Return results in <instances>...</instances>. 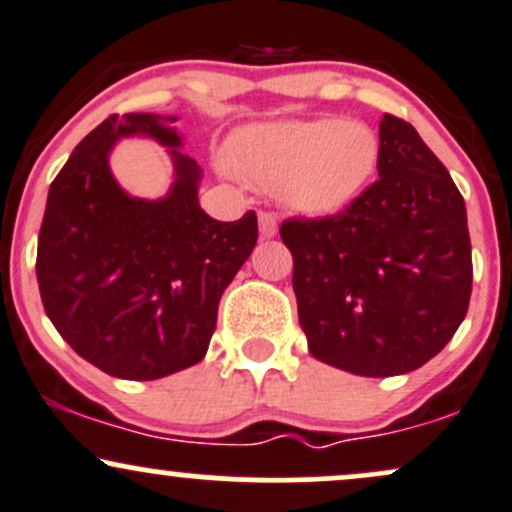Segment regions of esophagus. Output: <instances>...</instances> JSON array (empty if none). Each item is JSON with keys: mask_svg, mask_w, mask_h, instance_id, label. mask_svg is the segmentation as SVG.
<instances>
[{"mask_svg": "<svg viewBox=\"0 0 512 512\" xmlns=\"http://www.w3.org/2000/svg\"><path fill=\"white\" fill-rule=\"evenodd\" d=\"M257 219H260V233L264 238H274L279 233V219H276L272 211H260Z\"/></svg>", "mask_w": 512, "mask_h": 512, "instance_id": "1", "label": "esophagus"}]
</instances>
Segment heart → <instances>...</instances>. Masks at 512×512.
<instances>
[{
  "mask_svg": "<svg viewBox=\"0 0 512 512\" xmlns=\"http://www.w3.org/2000/svg\"><path fill=\"white\" fill-rule=\"evenodd\" d=\"M233 166L303 214H332L358 195L378 163V137L337 117L248 127L233 139Z\"/></svg>",
  "mask_w": 512,
  "mask_h": 512,
  "instance_id": "1",
  "label": "heart"
}]
</instances>
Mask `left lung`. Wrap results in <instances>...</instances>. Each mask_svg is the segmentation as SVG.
I'll return each instance as SVG.
<instances>
[{"instance_id":"obj_1","label":"left lung","mask_w":512,"mask_h":512,"mask_svg":"<svg viewBox=\"0 0 512 512\" xmlns=\"http://www.w3.org/2000/svg\"><path fill=\"white\" fill-rule=\"evenodd\" d=\"M378 175L339 214L281 223L310 354L366 378L431 361L472 296L464 199L395 115L380 120Z\"/></svg>"}]
</instances>
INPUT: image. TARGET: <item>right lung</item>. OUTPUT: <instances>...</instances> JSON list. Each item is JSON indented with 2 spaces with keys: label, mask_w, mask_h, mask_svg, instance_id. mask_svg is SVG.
<instances>
[{
  "label": "right lung",
  "mask_w": 512,
  "mask_h": 512,
  "mask_svg": "<svg viewBox=\"0 0 512 512\" xmlns=\"http://www.w3.org/2000/svg\"><path fill=\"white\" fill-rule=\"evenodd\" d=\"M175 120H103L52 180L40 226L45 313L76 354L122 380L166 378L202 361L221 293L257 243L255 211L226 223L199 207L202 170L178 151ZM134 133L171 149L176 182L166 198H129L109 173V149Z\"/></svg>",
  "instance_id": "right-lung-1"
}]
</instances>
